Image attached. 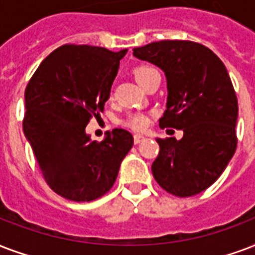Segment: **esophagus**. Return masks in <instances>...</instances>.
Instances as JSON below:
<instances>
[{
    "label": "esophagus",
    "instance_id": "34e87169",
    "mask_svg": "<svg viewBox=\"0 0 255 255\" xmlns=\"http://www.w3.org/2000/svg\"><path fill=\"white\" fill-rule=\"evenodd\" d=\"M144 139L145 137L143 135H133V141H135V144H139V143H141Z\"/></svg>",
    "mask_w": 255,
    "mask_h": 255
}]
</instances>
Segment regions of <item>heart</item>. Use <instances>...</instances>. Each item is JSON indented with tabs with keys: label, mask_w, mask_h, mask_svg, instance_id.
<instances>
[{
	"label": "heart",
	"mask_w": 255,
	"mask_h": 255,
	"mask_svg": "<svg viewBox=\"0 0 255 255\" xmlns=\"http://www.w3.org/2000/svg\"><path fill=\"white\" fill-rule=\"evenodd\" d=\"M155 73H159V72L153 67H151V65H140V67H137L133 71L136 81L140 85L144 84V81L148 80L149 77L155 75ZM148 122L149 120L147 115L141 114V112H132L124 120V126L132 128L135 131H140V129H144L148 126Z\"/></svg>",
	"instance_id": "1"
}]
</instances>
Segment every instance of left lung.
<instances>
[{"mask_svg":"<svg viewBox=\"0 0 255 255\" xmlns=\"http://www.w3.org/2000/svg\"><path fill=\"white\" fill-rule=\"evenodd\" d=\"M133 56L166 75L167 110L159 126L183 129L180 140L156 139L153 178L175 197L197 195L218 179L237 148L238 102L226 67L207 46L182 40L151 42Z\"/></svg>","mask_w":255,"mask_h":255,"instance_id":"left-lung-1","label":"left lung"}]
</instances>
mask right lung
<instances>
[{
	"label": "right lung",
	"instance_id": "1",
	"mask_svg": "<svg viewBox=\"0 0 255 255\" xmlns=\"http://www.w3.org/2000/svg\"><path fill=\"white\" fill-rule=\"evenodd\" d=\"M126 53L60 46L44 58L25 89L24 133L45 182L65 199L91 202L110 191L133 145L122 128L102 141L85 132L89 119L104 110Z\"/></svg>",
	"mask_w": 255,
	"mask_h": 255
}]
</instances>
